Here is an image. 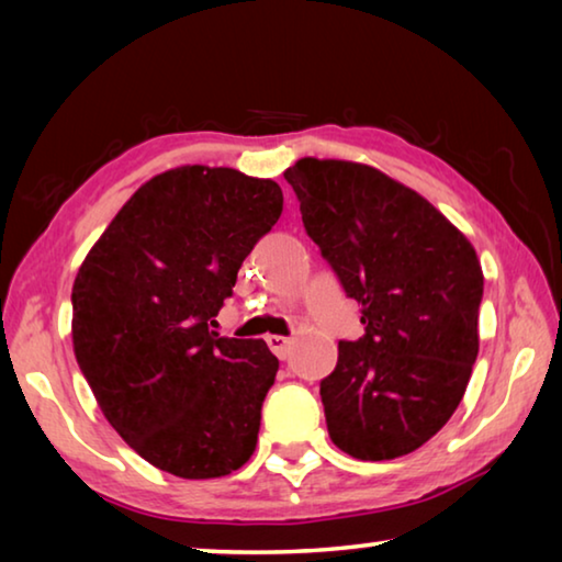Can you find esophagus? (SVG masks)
I'll return each instance as SVG.
<instances>
[{"mask_svg":"<svg viewBox=\"0 0 562 562\" xmlns=\"http://www.w3.org/2000/svg\"><path fill=\"white\" fill-rule=\"evenodd\" d=\"M292 345H294V341H292L290 337H280V335H270V337H268V347H270L280 359H288V357H290Z\"/></svg>","mask_w":562,"mask_h":562,"instance_id":"obj_1","label":"esophagus"}]
</instances>
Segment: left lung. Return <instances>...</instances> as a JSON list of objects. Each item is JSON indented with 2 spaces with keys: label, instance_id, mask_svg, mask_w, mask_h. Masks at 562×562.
<instances>
[{
  "label": "left lung",
  "instance_id": "1",
  "mask_svg": "<svg viewBox=\"0 0 562 562\" xmlns=\"http://www.w3.org/2000/svg\"><path fill=\"white\" fill-rule=\"evenodd\" d=\"M284 180L304 231L361 304L364 337L339 341L335 372L319 384L329 439L359 461L412 453L449 422L479 357L473 245L372 166L300 158Z\"/></svg>",
  "mask_w": 562,
  "mask_h": 562
}]
</instances>
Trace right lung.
Wrapping results in <instances>:
<instances>
[{"label":"right lung","mask_w":562,"mask_h":562,"mask_svg":"<svg viewBox=\"0 0 562 562\" xmlns=\"http://www.w3.org/2000/svg\"><path fill=\"white\" fill-rule=\"evenodd\" d=\"M280 213L270 178L170 168L128 198L74 280V355L103 416L178 479H221L258 443L280 361L206 322Z\"/></svg>","instance_id":"right-lung-1"}]
</instances>
